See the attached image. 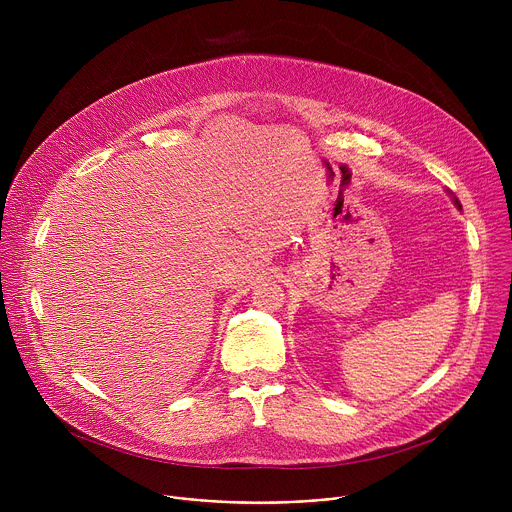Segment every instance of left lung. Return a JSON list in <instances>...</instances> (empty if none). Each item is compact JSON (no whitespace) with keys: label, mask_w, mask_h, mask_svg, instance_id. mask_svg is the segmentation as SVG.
I'll return each mask as SVG.
<instances>
[{"label":"left lung","mask_w":512,"mask_h":512,"mask_svg":"<svg viewBox=\"0 0 512 512\" xmlns=\"http://www.w3.org/2000/svg\"><path fill=\"white\" fill-rule=\"evenodd\" d=\"M450 194H452V200H454V204H456V206H458V208H462V204H460V200H458V198H456V196H454V192H450Z\"/></svg>","instance_id":"8db88e82"}]
</instances>
